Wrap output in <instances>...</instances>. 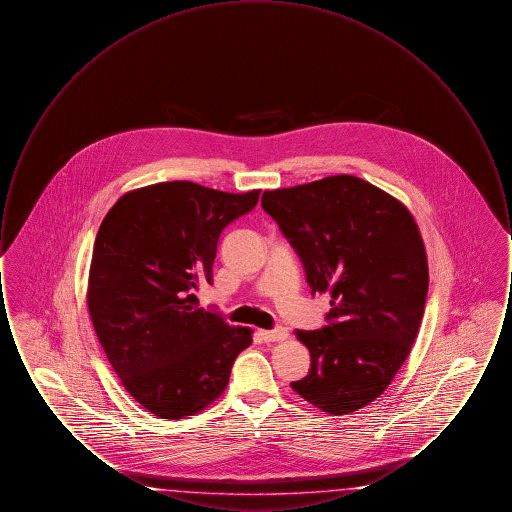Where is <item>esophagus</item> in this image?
<instances>
[{
    "label": "esophagus",
    "instance_id": "esophagus-1",
    "mask_svg": "<svg viewBox=\"0 0 512 512\" xmlns=\"http://www.w3.org/2000/svg\"><path fill=\"white\" fill-rule=\"evenodd\" d=\"M259 336L263 341H284L288 340V328H276V330H259Z\"/></svg>",
    "mask_w": 512,
    "mask_h": 512
}]
</instances>
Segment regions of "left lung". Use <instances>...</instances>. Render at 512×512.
I'll return each mask as SVG.
<instances>
[{"label": "left lung", "instance_id": "left-lung-1", "mask_svg": "<svg viewBox=\"0 0 512 512\" xmlns=\"http://www.w3.org/2000/svg\"><path fill=\"white\" fill-rule=\"evenodd\" d=\"M299 255L311 292L330 293L328 326L297 330L311 353L295 393L322 413H353L390 386L411 353L428 295V261L409 209L338 174L263 194Z\"/></svg>", "mask_w": 512, "mask_h": 512}]
</instances>
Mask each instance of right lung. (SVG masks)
<instances>
[{
  "label": "right lung",
  "instance_id": "right-lung-1",
  "mask_svg": "<svg viewBox=\"0 0 512 512\" xmlns=\"http://www.w3.org/2000/svg\"><path fill=\"white\" fill-rule=\"evenodd\" d=\"M259 194L161 182L122 195L99 226L88 311L122 386L155 416L209 407L251 345V328L201 309L195 292L213 280L222 230Z\"/></svg>",
  "mask_w": 512,
  "mask_h": 512
}]
</instances>
